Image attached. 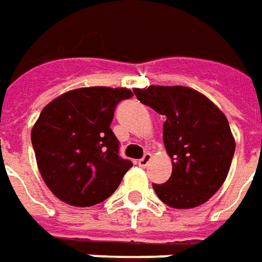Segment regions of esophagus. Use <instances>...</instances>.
<instances>
[{"mask_svg":"<svg viewBox=\"0 0 262 262\" xmlns=\"http://www.w3.org/2000/svg\"><path fill=\"white\" fill-rule=\"evenodd\" d=\"M150 160H151V155L150 153H146L144 156L141 157L140 160H138V166H141V167H146L148 163H150Z\"/></svg>","mask_w":262,"mask_h":262,"instance_id":"1","label":"esophagus"}]
</instances>
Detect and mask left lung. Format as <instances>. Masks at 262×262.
<instances>
[{
  "label": "left lung",
  "mask_w": 262,
  "mask_h": 262,
  "mask_svg": "<svg viewBox=\"0 0 262 262\" xmlns=\"http://www.w3.org/2000/svg\"><path fill=\"white\" fill-rule=\"evenodd\" d=\"M134 93L143 105L166 116L163 143L173 169L165 184H153L157 196L173 208L204 204L223 185L235 155L225 114L189 87L150 86Z\"/></svg>",
  "instance_id": "8db88e82"
}]
</instances>
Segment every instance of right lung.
Masks as SVG:
<instances>
[{"instance_id": "right-lung-1", "label": "right lung", "mask_w": 262, "mask_h": 262, "mask_svg": "<svg viewBox=\"0 0 262 262\" xmlns=\"http://www.w3.org/2000/svg\"><path fill=\"white\" fill-rule=\"evenodd\" d=\"M133 96L128 89L84 87L43 107L32 144L40 175L61 201L90 207L115 192L133 162L119 156L111 122L118 103Z\"/></svg>"}]
</instances>
